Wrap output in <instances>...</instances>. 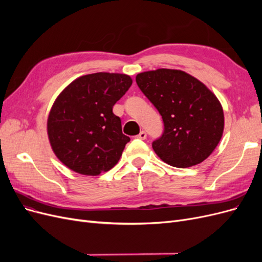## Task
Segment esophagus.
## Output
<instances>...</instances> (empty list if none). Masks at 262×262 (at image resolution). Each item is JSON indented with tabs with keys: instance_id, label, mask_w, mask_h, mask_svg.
Instances as JSON below:
<instances>
[{
	"instance_id": "obj_1",
	"label": "esophagus",
	"mask_w": 262,
	"mask_h": 262,
	"mask_svg": "<svg viewBox=\"0 0 262 262\" xmlns=\"http://www.w3.org/2000/svg\"><path fill=\"white\" fill-rule=\"evenodd\" d=\"M137 138L140 139V140H145L146 139V132L145 131H141L137 136Z\"/></svg>"
}]
</instances>
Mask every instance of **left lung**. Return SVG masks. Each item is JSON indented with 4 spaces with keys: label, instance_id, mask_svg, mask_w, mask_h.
I'll use <instances>...</instances> for the list:
<instances>
[{
    "label": "left lung",
    "instance_id": "left-lung-1",
    "mask_svg": "<svg viewBox=\"0 0 262 262\" xmlns=\"http://www.w3.org/2000/svg\"><path fill=\"white\" fill-rule=\"evenodd\" d=\"M136 81L163 118L164 132L152 143L157 156L178 168L207 160L224 130L223 108L215 95L180 70L147 71Z\"/></svg>",
    "mask_w": 262,
    "mask_h": 262
}]
</instances>
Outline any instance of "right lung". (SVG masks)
I'll return each mask as SVG.
<instances>
[{"mask_svg":"<svg viewBox=\"0 0 262 262\" xmlns=\"http://www.w3.org/2000/svg\"><path fill=\"white\" fill-rule=\"evenodd\" d=\"M132 85L129 75L99 72L76 78L55 99L47 122L54 154L86 176L112 169L130 138L113 107Z\"/></svg>","mask_w":262,"mask_h":262,"instance_id":"obj_1","label":"right lung"}]
</instances>
